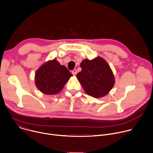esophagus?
Segmentation results:
<instances>
[{"label": "esophagus", "mask_w": 153, "mask_h": 153, "mask_svg": "<svg viewBox=\"0 0 153 153\" xmlns=\"http://www.w3.org/2000/svg\"><path fill=\"white\" fill-rule=\"evenodd\" d=\"M72 74L73 75H76L77 74V70L76 69H74L73 71H72Z\"/></svg>", "instance_id": "obj_1"}]
</instances>
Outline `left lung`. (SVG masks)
Here are the masks:
<instances>
[{
	"mask_svg": "<svg viewBox=\"0 0 153 153\" xmlns=\"http://www.w3.org/2000/svg\"><path fill=\"white\" fill-rule=\"evenodd\" d=\"M82 71L76 77L85 93L96 98L106 95L115 83L114 76L108 63L102 57L85 59L80 63Z\"/></svg>",
	"mask_w": 153,
	"mask_h": 153,
	"instance_id": "obj_1",
	"label": "left lung"
}]
</instances>
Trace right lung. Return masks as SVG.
<instances>
[{
	"mask_svg": "<svg viewBox=\"0 0 153 153\" xmlns=\"http://www.w3.org/2000/svg\"><path fill=\"white\" fill-rule=\"evenodd\" d=\"M73 75L56 59L43 64L35 74V84L43 94H56L63 88Z\"/></svg>",
	"mask_w": 153,
	"mask_h": 153,
	"instance_id": "1",
	"label": "right lung"
}]
</instances>
